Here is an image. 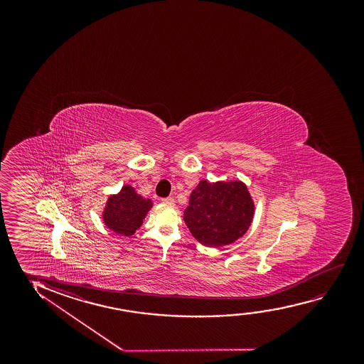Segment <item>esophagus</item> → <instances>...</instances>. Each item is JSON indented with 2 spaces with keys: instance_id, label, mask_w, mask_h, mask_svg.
<instances>
[{
  "instance_id": "esophagus-1",
  "label": "esophagus",
  "mask_w": 364,
  "mask_h": 364,
  "mask_svg": "<svg viewBox=\"0 0 364 364\" xmlns=\"http://www.w3.org/2000/svg\"><path fill=\"white\" fill-rule=\"evenodd\" d=\"M161 203H163V204L171 205V206H173V205L175 204V200L174 198L169 196V198H164V199H161Z\"/></svg>"
}]
</instances>
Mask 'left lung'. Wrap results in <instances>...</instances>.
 Segmentation results:
<instances>
[{
  "label": "left lung",
  "mask_w": 364,
  "mask_h": 364,
  "mask_svg": "<svg viewBox=\"0 0 364 364\" xmlns=\"http://www.w3.org/2000/svg\"><path fill=\"white\" fill-rule=\"evenodd\" d=\"M254 203L241 181L201 180L190 195L184 221L199 242L209 247L232 244L247 231Z\"/></svg>",
  "instance_id": "left-lung-1"
}]
</instances>
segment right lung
Here are the masks:
<instances>
[{
	"instance_id": "right-lung-1",
	"label": "right lung",
	"mask_w": 364,
	"mask_h": 364,
	"mask_svg": "<svg viewBox=\"0 0 364 364\" xmlns=\"http://www.w3.org/2000/svg\"><path fill=\"white\" fill-rule=\"evenodd\" d=\"M151 206V200L144 199L136 194L134 188L125 185L119 194L113 195L108 199L103 220L105 224L117 234L130 236L141 226L145 215Z\"/></svg>"
}]
</instances>
